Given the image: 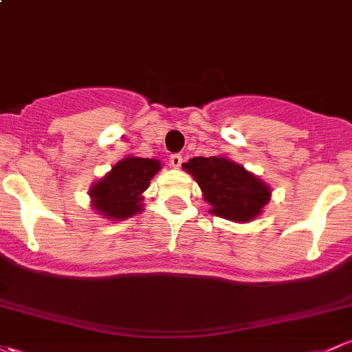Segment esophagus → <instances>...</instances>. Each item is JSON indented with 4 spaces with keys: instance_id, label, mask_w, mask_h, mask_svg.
Instances as JSON below:
<instances>
[{
    "instance_id": "1",
    "label": "esophagus",
    "mask_w": 352,
    "mask_h": 352,
    "mask_svg": "<svg viewBox=\"0 0 352 352\" xmlns=\"http://www.w3.org/2000/svg\"><path fill=\"white\" fill-rule=\"evenodd\" d=\"M182 155L180 153H173V155H170V165L173 166V168H179L180 165H182Z\"/></svg>"
}]
</instances>
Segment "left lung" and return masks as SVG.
<instances>
[{
    "label": "left lung",
    "instance_id": "1",
    "mask_svg": "<svg viewBox=\"0 0 352 352\" xmlns=\"http://www.w3.org/2000/svg\"><path fill=\"white\" fill-rule=\"evenodd\" d=\"M209 202L210 214L234 223H250L270 201V187L243 165L226 157H195L184 164Z\"/></svg>",
    "mask_w": 352,
    "mask_h": 352
}]
</instances>
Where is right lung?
<instances>
[{
    "label": "right lung",
    "instance_id": "obj_1",
    "mask_svg": "<svg viewBox=\"0 0 352 352\" xmlns=\"http://www.w3.org/2000/svg\"><path fill=\"white\" fill-rule=\"evenodd\" d=\"M162 168L155 158L126 157L89 190L92 207L113 221H123L143 209L142 194Z\"/></svg>",
    "mask_w": 352,
    "mask_h": 352
}]
</instances>
